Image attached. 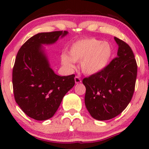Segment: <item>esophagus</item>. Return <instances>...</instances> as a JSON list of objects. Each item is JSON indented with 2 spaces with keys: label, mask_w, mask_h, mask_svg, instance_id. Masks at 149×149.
I'll return each instance as SVG.
<instances>
[{
  "label": "esophagus",
  "mask_w": 149,
  "mask_h": 149,
  "mask_svg": "<svg viewBox=\"0 0 149 149\" xmlns=\"http://www.w3.org/2000/svg\"><path fill=\"white\" fill-rule=\"evenodd\" d=\"M74 80H75V83H76V84H78V83H80L82 82L81 81V79H80L79 76H76V77H75Z\"/></svg>",
  "instance_id": "esophagus-1"
}]
</instances>
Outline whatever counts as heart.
<instances>
[{
	"label": "heart",
	"mask_w": 149,
	"mask_h": 149,
	"mask_svg": "<svg viewBox=\"0 0 149 149\" xmlns=\"http://www.w3.org/2000/svg\"><path fill=\"white\" fill-rule=\"evenodd\" d=\"M112 46L107 41L96 38L78 40L70 46L69 55L62 54L61 62L68 67H73V61H80L82 72L88 76L102 71L113 56Z\"/></svg>",
	"instance_id": "1"
}]
</instances>
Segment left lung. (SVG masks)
<instances>
[{
  "label": "left lung",
  "mask_w": 149,
  "mask_h": 149,
  "mask_svg": "<svg viewBox=\"0 0 149 149\" xmlns=\"http://www.w3.org/2000/svg\"><path fill=\"white\" fill-rule=\"evenodd\" d=\"M117 57L103 71L85 78V107L93 118L107 120L125 109L134 91L137 66L132 50L118 38Z\"/></svg>",
  "instance_id": "8db88e82"
}]
</instances>
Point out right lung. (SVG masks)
I'll return each instance as SVG.
<instances>
[{
    "instance_id": "obj_1",
    "label": "right lung",
    "mask_w": 149,
    "mask_h": 149,
    "mask_svg": "<svg viewBox=\"0 0 149 149\" xmlns=\"http://www.w3.org/2000/svg\"><path fill=\"white\" fill-rule=\"evenodd\" d=\"M68 33L66 31L38 33L17 54L13 71L15 101L27 116L36 120L52 118L75 85L74 74L60 76L54 73L43 46L53 45Z\"/></svg>"
}]
</instances>
